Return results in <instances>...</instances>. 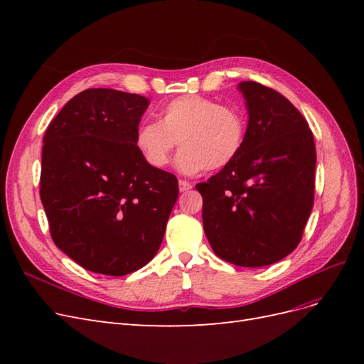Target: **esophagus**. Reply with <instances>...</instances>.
<instances>
[{"mask_svg": "<svg viewBox=\"0 0 364 364\" xmlns=\"http://www.w3.org/2000/svg\"><path fill=\"white\" fill-rule=\"evenodd\" d=\"M191 188H193V183H191V182L183 181V179L179 181V191H181V193H185V191H188V190H191Z\"/></svg>", "mask_w": 364, "mask_h": 364, "instance_id": "esophagus-1", "label": "esophagus"}]
</instances>
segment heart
<instances>
[{
	"instance_id": "heart-1",
	"label": "heart",
	"mask_w": 364,
	"mask_h": 364,
	"mask_svg": "<svg viewBox=\"0 0 364 364\" xmlns=\"http://www.w3.org/2000/svg\"><path fill=\"white\" fill-rule=\"evenodd\" d=\"M246 135L247 119L241 109L202 95H182L161 109L158 123L146 121L136 127L135 146L151 168H162L179 142L176 167L196 174L234 162Z\"/></svg>"
}]
</instances>
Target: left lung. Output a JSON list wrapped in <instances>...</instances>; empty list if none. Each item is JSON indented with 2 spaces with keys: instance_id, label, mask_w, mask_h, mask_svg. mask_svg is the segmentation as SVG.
<instances>
[{
  "instance_id": "obj_1",
  "label": "left lung",
  "mask_w": 364,
  "mask_h": 364,
  "mask_svg": "<svg viewBox=\"0 0 364 364\" xmlns=\"http://www.w3.org/2000/svg\"><path fill=\"white\" fill-rule=\"evenodd\" d=\"M249 114L234 162L196 188L203 229L218 258L262 267L291 253L314 202L316 146L302 114L279 92L241 82Z\"/></svg>"
}]
</instances>
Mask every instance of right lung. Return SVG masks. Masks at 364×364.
Wrapping results in <instances>:
<instances>
[{
  "instance_id": "obj_1",
  "label": "right lung",
  "mask_w": 364,
  "mask_h": 364,
  "mask_svg": "<svg viewBox=\"0 0 364 364\" xmlns=\"http://www.w3.org/2000/svg\"><path fill=\"white\" fill-rule=\"evenodd\" d=\"M146 97L92 87L73 97L43 136L41 200L51 238L86 270L124 277L159 250L178 200L176 176L135 146Z\"/></svg>"
}]
</instances>
